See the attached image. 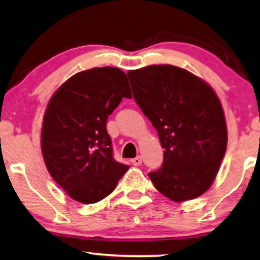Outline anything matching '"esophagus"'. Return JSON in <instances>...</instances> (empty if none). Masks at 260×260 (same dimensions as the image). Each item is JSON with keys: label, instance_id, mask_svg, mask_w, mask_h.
<instances>
[{"label": "esophagus", "instance_id": "1", "mask_svg": "<svg viewBox=\"0 0 260 260\" xmlns=\"http://www.w3.org/2000/svg\"><path fill=\"white\" fill-rule=\"evenodd\" d=\"M132 164L134 165V166H139L140 164H141V157H136V158H133L132 160Z\"/></svg>", "mask_w": 260, "mask_h": 260}]
</instances>
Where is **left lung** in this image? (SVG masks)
I'll use <instances>...</instances> for the list:
<instances>
[{
	"label": "left lung",
	"mask_w": 260,
	"mask_h": 260,
	"mask_svg": "<svg viewBox=\"0 0 260 260\" xmlns=\"http://www.w3.org/2000/svg\"><path fill=\"white\" fill-rule=\"evenodd\" d=\"M133 98L158 132L164 161L152 183L175 202L213 184L227 148L222 106L213 88L185 69L150 65L127 72Z\"/></svg>",
	"instance_id": "8db88e82"
}]
</instances>
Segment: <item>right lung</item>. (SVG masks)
I'll return each mask as SVG.
<instances>
[{"label": "right lung", "instance_id": "right-lung-1", "mask_svg": "<svg viewBox=\"0 0 260 260\" xmlns=\"http://www.w3.org/2000/svg\"><path fill=\"white\" fill-rule=\"evenodd\" d=\"M122 98H132L126 74L117 68H94L64 82L45 110V165L77 202L90 205L103 200L129 169L113 158L107 132V119Z\"/></svg>", "mask_w": 260, "mask_h": 260}]
</instances>
